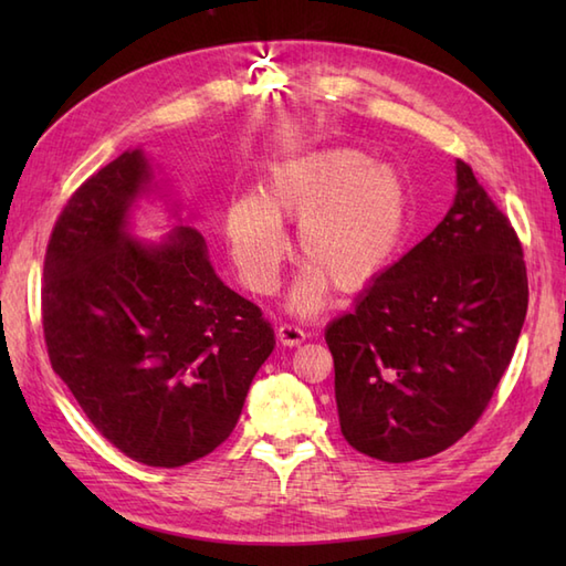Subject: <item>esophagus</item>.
Here are the masks:
<instances>
[{"label":"esophagus","mask_w":566,"mask_h":566,"mask_svg":"<svg viewBox=\"0 0 566 566\" xmlns=\"http://www.w3.org/2000/svg\"><path fill=\"white\" fill-rule=\"evenodd\" d=\"M276 340L286 347H296L306 340V333L302 326H294V323H282V326L276 328Z\"/></svg>","instance_id":"1"}]
</instances>
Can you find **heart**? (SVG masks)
<instances>
[{
  "mask_svg": "<svg viewBox=\"0 0 566 566\" xmlns=\"http://www.w3.org/2000/svg\"><path fill=\"white\" fill-rule=\"evenodd\" d=\"M411 213V189L399 167L359 148L308 150L274 165L260 191L235 197L223 233L240 280L270 294L290 250L282 219H296V250L306 268L290 308L311 316L326 306L331 284L357 292L387 268Z\"/></svg>",
  "mask_w": 566,
  "mask_h": 566,
  "instance_id": "1",
  "label": "heart"
}]
</instances>
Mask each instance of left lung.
Masks as SVG:
<instances>
[{
	"instance_id": "1",
	"label": "left lung",
	"mask_w": 566,
	"mask_h": 566,
	"mask_svg": "<svg viewBox=\"0 0 566 566\" xmlns=\"http://www.w3.org/2000/svg\"><path fill=\"white\" fill-rule=\"evenodd\" d=\"M525 314L518 233L457 160L448 216L326 331L343 438L394 464L448 450L486 411Z\"/></svg>"
}]
</instances>
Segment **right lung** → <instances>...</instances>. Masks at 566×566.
Masks as SVG:
<instances>
[{
  "instance_id": "right-lung-1",
  "label": "right lung",
  "mask_w": 566,
  "mask_h": 566,
  "mask_svg": "<svg viewBox=\"0 0 566 566\" xmlns=\"http://www.w3.org/2000/svg\"><path fill=\"white\" fill-rule=\"evenodd\" d=\"M148 179L128 150L67 199L45 248L41 318L90 423L130 460L175 469L231 436L274 331L216 276L197 228L158 248L126 235Z\"/></svg>"
}]
</instances>
